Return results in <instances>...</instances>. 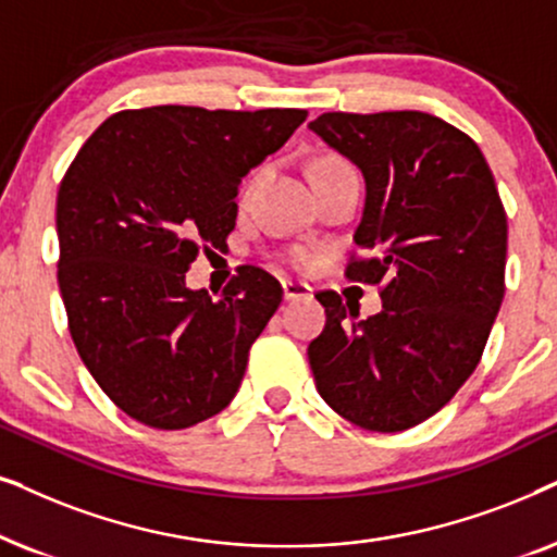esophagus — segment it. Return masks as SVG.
<instances>
[{"instance_id":"34e87169","label":"esophagus","mask_w":557,"mask_h":557,"mask_svg":"<svg viewBox=\"0 0 557 557\" xmlns=\"http://www.w3.org/2000/svg\"><path fill=\"white\" fill-rule=\"evenodd\" d=\"M283 295L285 300H302L310 298V287L302 283H293V280H283Z\"/></svg>"}]
</instances>
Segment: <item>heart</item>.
Instances as JSON below:
<instances>
[{"label":"heart","instance_id":"obj_1","mask_svg":"<svg viewBox=\"0 0 557 557\" xmlns=\"http://www.w3.org/2000/svg\"><path fill=\"white\" fill-rule=\"evenodd\" d=\"M329 165H346V162L338 160V158H323V160L315 162L313 170H318V168H329ZM313 170H310V173H313ZM290 259H293L295 267H306V264H310V255H308L306 249H295Z\"/></svg>","mask_w":557,"mask_h":557}]
</instances>
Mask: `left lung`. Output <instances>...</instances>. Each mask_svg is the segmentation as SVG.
I'll return each mask as SVG.
<instances>
[{
  "label": "left lung",
  "instance_id": "8db88e82",
  "mask_svg": "<svg viewBox=\"0 0 557 557\" xmlns=\"http://www.w3.org/2000/svg\"><path fill=\"white\" fill-rule=\"evenodd\" d=\"M364 173L367 201L346 277L380 285L359 321L315 295L325 329L308 361L321 397L354 425L397 433L448 405L484 354L504 298L507 213L469 135L425 111H325L308 124Z\"/></svg>",
  "mask_w": 557,
  "mask_h": 557
}]
</instances>
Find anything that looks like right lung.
<instances>
[{"label":"right lung","mask_w":557,"mask_h":557,"mask_svg":"<svg viewBox=\"0 0 557 557\" xmlns=\"http://www.w3.org/2000/svg\"><path fill=\"white\" fill-rule=\"evenodd\" d=\"M306 109L147 107L109 116L58 188L61 285L73 344L132 420L183 430L232 403L283 287L242 264L219 298L185 287L198 251L224 249L242 177Z\"/></svg>","instance_id":"1"}]
</instances>
